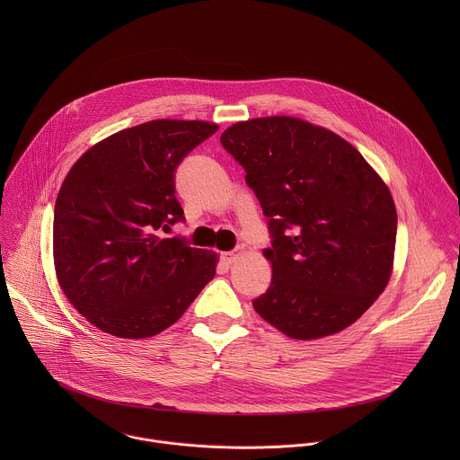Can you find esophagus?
<instances>
[{
  "label": "esophagus",
  "instance_id": "1",
  "mask_svg": "<svg viewBox=\"0 0 460 460\" xmlns=\"http://www.w3.org/2000/svg\"><path fill=\"white\" fill-rule=\"evenodd\" d=\"M243 252H244V248H241V246H239V248H235L234 252L225 253V255H223V261L226 263H234L237 259H239V257H241V255H243Z\"/></svg>",
  "mask_w": 460,
  "mask_h": 460
}]
</instances>
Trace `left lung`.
<instances>
[{
    "label": "left lung",
    "instance_id": "left-lung-1",
    "mask_svg": "<svg viewBox=\"0 0 460 460\" xmlns=\"http://www.w3.org/2000/svg\"><path fill=\"white\" fill-rule=\"evenodd\" d=\"M267 217L272 279L253 308L296 340L354 324L392 276L396 210L386 184L338 134L290 117L221 134Z\"/></svg>",
    "mask_w": 460,
    "mask_h": 460
}]
</instances>
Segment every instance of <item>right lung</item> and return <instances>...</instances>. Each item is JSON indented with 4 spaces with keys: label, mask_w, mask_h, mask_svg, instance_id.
I'll return each mask as SVG.
<instances>
[{
    "label": "right lung",
    "mask_w": 460,
    "mask_h": 460,
    "mask_svg": "<svg viewBox=\"0 0 460 460\" xmlns=\"http://www.w3.org/2000/svg\"><path fill=\"white\" fill-rule=\"evenodd\" d=\"M216 131L208 122L152 120L102 139L70 168L55 203V267L66 299L95 328L154 336L214 278L216 253L157 230L186 221L175 172Z\"/></svg>",
    "instance_id": "obj_1"
}]
</instances>
